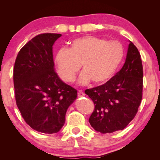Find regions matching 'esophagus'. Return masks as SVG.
<instances>
[{"mask_svg":"<svg viewBox=\"0 0 160 160\" xmlns=\"http://www.w3.org/2000/svg\"><path fill=\"white\" fill-rule=\"evenodd\" d=\"M78 96L79 97H84V96H85V93H84L82 90H79L78 92Z\"/></svg>","mask_w":160,"mask_h":160,"instance_id":"34e87169","label":"esophagus"}]
</instances>
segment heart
Segmentation results:
<instances>
[{"label":"heart","instance_id":"heart-1","mask_svg":"<svg viewBox=\"0 0 160 160\" xmlns=\"http://www.w3.org/2000/svg\"><path fill=\"white\" fill-rule=\"evenodd\" d=\"M124 48L117 41H109L96 36L77 38L69 48H61L54 56L58 75L65 82H73L82 64L80 85L90 82L102 84L115 74L123 58Z\"/></svg>","mask_w":160,"mask_h":160}]
</instances>
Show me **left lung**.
Masks as SVG:
<instances>
[{
	"label": "left lung",
	"mask_w": 160,
	"mask_h": 160,
	"mask_svg": "<svg viewBox=\"0 0 160 160\" xmlns=\"http://www.w3.org/2000/svg\"><path fill=\"white\" fill-rule=\"evenodd\" d=\"M142 77L140 54L129 42L122 68L104 85L85 91L95 106L89 122L96 131L123 130L134 118L142 99Z\"/></svg>",
	"instance_id": "8db88e82"
}]
</instances>
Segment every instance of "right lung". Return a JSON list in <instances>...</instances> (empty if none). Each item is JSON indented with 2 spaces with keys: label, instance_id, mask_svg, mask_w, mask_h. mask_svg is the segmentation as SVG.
I'll use <instances>...</instances> for the list:
<instances>
[{
  "label": "right lung",
  "instance_id": "right-lung-1",
  "mask_svg": "<svg viewBox=\"0 0 160 160\" xmlns=\"http://www.w3.org/2000/svg\"><path fill=\"white\" fill-rule=\"evenodd\" d=\"M61 34L45 33L32 39L16 58L13 69L16 104L24 120L38 132H58L78 92L55 72L53 45Z\"/></svg>",
  "mask_w": 160,
  "mask_h": 160
}]
</instances>
